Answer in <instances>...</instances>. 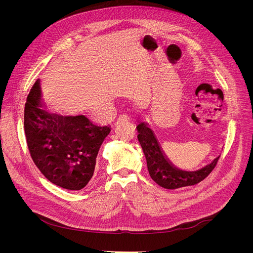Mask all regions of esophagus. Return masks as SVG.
<instances>
[{
	"label": "esophagus",
	"instance_id": "1",
	"mask_svg": "<svg viewBox=\"0 0 253 253\" xmlns=\"http://www.w3.org/2000/svg\"><path fill=\"white\" fill-rule=\"evenodd\" d=\"M129 119V117L127 116L126 114H121V115H119V117H118V119H117V121H122V120H128Z\"/></svg>",
	"mask_w": 253,
	"mask_h": 253
}]
</instances>
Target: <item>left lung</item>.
I'll return each instance as SVG.
<instances>
[{
  "mask_svg": "<svg viewBox=\"0 0 253 253\" xmlns=\"http://www.w3.org/2000/svg\"><path fill=\"white\" fill-rule=\"evenodd\" d=\"M136 127L138 131L137 138L147 159L151 178L165 189H178L196 185L212 172L218 162L219 157L214 159L210 165L204 167L203 169L193 172L178 170L166 157L154 133L148 125L141 121Z\"/></svg>",
  "mask_w": 253,
  "mask_h": 253,
  "instance_id": "1",
  "label": "left lung"
}]
</instances>
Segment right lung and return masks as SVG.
<instances>
[{"mask_svg":"<svg viewBox=\"0 0 253 253\" xmlns=\"http://www.w3.org/2000/svg\"><path fill=\"white\" fill-rule=\"evenodd\" d=\"M24 131L30 156L45 177L61 188L81 190L94 174L99 149L111 128L84 115L47 112L37 80L26 99Z\"/></svg>","mask_w":253,"mask_h":253,"instance_id":"obj_1","label":"right lung"}]
</instances>
